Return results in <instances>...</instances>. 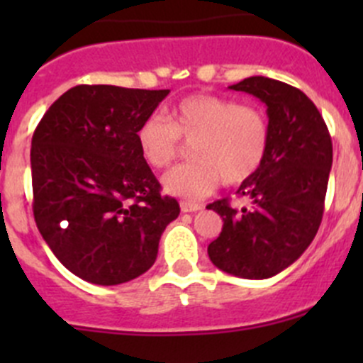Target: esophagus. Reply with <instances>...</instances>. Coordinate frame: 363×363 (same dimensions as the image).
<instances>
[{
  "instance_id": "34e87169",
  "label": "esophagus",
  "mask_w": 363,
  "mask_h": 363,
  "mask_svg": "<svg viewBox=\"0 0 363 363\" xmlns=\"http://www.w3.org/2000/svg\"><path fill=\"white\" fill-rule=\"evenodd\" d=\"M202 208V205L200 203H195V202H186V200H182L181 202V211L182 212H196Z\"/></svg>"
}]
</instances>
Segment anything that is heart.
Wrapping results in <instances>:
<instances>
[{
    "label": "heart",
    "mask_w": 363,
    "mask_h": 363,
    "mask_svg": "<svg viewBox=\"0 0 363 363\" xmlns=\"http://www.w3.org/2000/svg\"><path fill=\"white\" fill-rule=\"evenodd\" d=\"M181 140L191 142V163L163 177L164 191L200 200L218 189L223 179L240 184L258 172L269 149V123L259 108L239 105L218 94L182 98L167 119L151 116L138 126L137 144L152 168H167L181 155Z\"/></svg>",
    "instance_id": "b5f03b06"
}]
</instances>
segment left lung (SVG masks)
Listing matches in <instances>:
<instances>
[{"label":"left lung","mask_w":363,"mask_h":363,"mask_svg":"<svg viewBox=\"0 0 363 363\" xmlns=\"http://www.w3.org/2000/svg\"><path fill=\"white\" fill-rule=\"evenodd\" d=\"M230 89L267 105L269 149L258 172L237 189L250 207L237 211L228 199L207 205L223 218L221 233L207 252L223 272L267 279L298 259L320 228L332 138L316 105L290 84L250 77Z\"/></svg>","instance_id":"8db88e82"}]
</instances>
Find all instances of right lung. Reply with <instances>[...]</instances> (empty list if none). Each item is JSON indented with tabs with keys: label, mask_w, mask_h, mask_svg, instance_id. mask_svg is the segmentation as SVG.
<instances>
[{
	"label": "right lung",
	"mask_w": 363,
	"mask_h": 363,
	"mask_svg": "<svg viewBox=\"0 0 363 363\" xmlns=\"http://www.w3.org/2000/svg\"><path fill=\"white\" fill-rule=\"evenodd\" d=\"M168 89L75 86L43 113L31 140L33 214L56 258L101 286L147 272L179 216L161 195L137 130Z\"/></svg>",
	"instance_id": "1"
}]
</instances>
